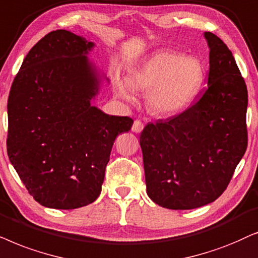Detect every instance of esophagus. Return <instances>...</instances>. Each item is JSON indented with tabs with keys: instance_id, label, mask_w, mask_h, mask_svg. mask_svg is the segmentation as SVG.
I'll return each instance as SVG.
<instances>
[{
	"instance_id": "1",
	"label": "esophagus",
	"mask_w": 258,
	"mask_h": 258,
	"mask_svg": "<svg viewBox=\"0 0 258 258\" xmlns=\"http://www.w3.org/2000/svg\"><path fill=\"white\" fill-rule=\"evenodd\" d=\"M143 128H144V122L140 121V120H135V122H133L132 125V131L136 133H140L143 131Z\"/></svg>"
}]
</instances>
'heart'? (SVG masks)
Masks as SVG:
<instances>
[{"mask_svg": "<svg viewBox=\"0 0 258 258\" xmlns=\"http://www.w3.org/2000/svg\"><path fill=\"white\" fill-rule=\"evenodd\" d=\"M204 81L203 63L196 56L174 50H160L144 61L127 77L116 82L118 94L135 100L133 91L147 94V106L153 114H177L194 101Z\"/></svg>", "mask_w": 258, "mask_h": 258, "instance_id": "b5f03b06", "label": "heart"}]
</instances>
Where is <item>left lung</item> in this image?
Listing matches in <instances>:
<instances>
[{"label": "left lung", "instance_id": "left-lung-1", "mask_svg": "<svg viewBox=\"0 0 258 258\" xmlns=\"http://www.w3.org/2000/svg\"><path fill=\"white\" fill-rule=\"evenodd\" d=\"M208 88L191 107L140 135L147 195L171 210L201 208L225 191L248 146V89L231 50L210 32Z\"/></svg>", "mask_w": 258, "mask_h": 258}]
</instances>
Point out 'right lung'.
I'll return each mask as SVG.
<instances>
[{"label": "right lung", "instance_id": "right-lung-1", "mask_svg": "<svg viewBox=\"0 0 258 258\" xmlns=\"http://www.w3.org/2000/svg\"><path fill=\"white\" fill-rule=\"evenodd\" d=\"M94 43L64 29L48 33L27 54L8 98L7 152L37 203L71 210L101 192L113 143L131 130L92 100L101 74L87 54Z\"/></svg>", "mask_w": 258, "mask_h": 258}]
</instances>
